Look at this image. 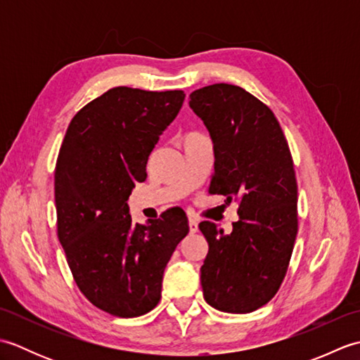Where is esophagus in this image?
I'll return each instance as SVG.
<instances>
[{"mask_svg":"<svg viewBox=\"0 0 360 360\" xmlns=\"http://www.w3.org/2000/svg\"><path fill=\"white\" fill-rule=\"evenodd\" d=\"M188 229H190V233H196L198 232V221L195 218H190L188 219Z\"/></svg>","mask_w":360,"mask_h":360,"instance_id":"esophagus-1","label":"esophagus"}]
</instances>
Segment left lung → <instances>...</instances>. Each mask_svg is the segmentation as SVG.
Here are the masks:
<instances>
[{"mask_svg":"<svg viewBox=\"0 0 360 360\" xmlns=\"http://www.w3.org/2000/svg\"><path fill=\"white\" fill-rule=\"evenodd\" d=\"M190 108L207 127L215 173L209 193L240 200V219L224 235L210 221L201 286L210 307L232 314L262 308L277 294L292 255L297 179L289 145L269 106L240 86L215 83L190 94Z\"/></svg>","mask_w":360,"mask_h":360,"instance_id":"obj_1","label":"left lung"}]
</instances>
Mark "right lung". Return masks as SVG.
Masks as SVG:
<instances>
[{"instance_id": "add662e5", "label": "right lung", "mask_w": 360, "mask_h": 360, "mask_svg": "<svg viewBox=\"0 0 360 360\" xmlns=\"http://www.w3.org/2000/svg\"><path fill=\"white\" fill-rule=\"evenodd\" d=\"M184 98L181 89L117 86L66 129L56 165L57 235L82 294L108 314L139 317L156 307L165 266L188 233L179 207L133 224L127 204Z\"/></svg>"}]
</instances>
